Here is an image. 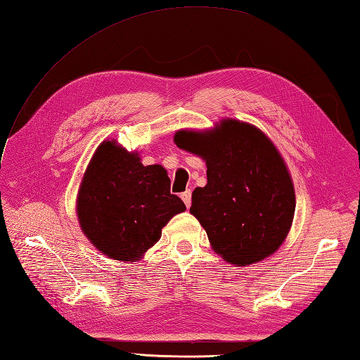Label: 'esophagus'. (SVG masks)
<instances>
[{
	"label": "esophagus",
	"instance_id": "34e87169",
	"mask_svg": "<svg viewBox=\"0 0 360 360\" xmlns=\"http://www.w3.org/2000/svg\"><path fill=\"white\" fill-rule=\"evenodd\" d=\"M181 200H183L184 204H186V207H191V202H192V191H191V189L184 191V192L181 193Z\"/></svg>",
	"mask_w": 360,
	"mask_h": 360
}]
</instances>
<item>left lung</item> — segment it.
Segmentation results:
<instances>
[{
	"label": "left lung",
	"mask_w": 360,
	"mask_h": 360,
	"mask_svg": "<svg viewBox=\"0 0 360 360\" xmlns=\"http://www.w3.org/2000/svg\"><path fill=\"white\" fill-rule=\"evenodd\" d=\"M174 142L206 160L207 184L192 192L191 213L215 251L239 266L273 255L295 212L292 180L273 142L235 120L212 131H177Z\"/></svg>",
	"instance_id": "8db88e82"
}]
</instances>
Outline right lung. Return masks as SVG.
<instances>
[{
  "label": "right lung",
  "instance_id": "obj_1",
  "mask_svg": "<svg viewBox=\"0 0 360 360\" xmlns=\"http://www.w3.org/2000/svg\"><path fill=\"white\" fill-rule=\"evenodd\" d=\"M169 186L160 165L143 167L138 154L103 142L79 192L82 230L110 259L138 260L160 239L167 222L186 209Z\"/></svg>",
  "mask_w": 360,
  "mask_h": 360
}]
</instances>
